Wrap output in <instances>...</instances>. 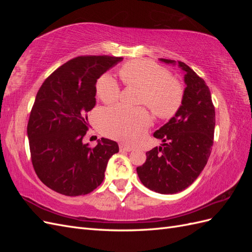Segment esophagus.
<instances>
[{
  "instance_id": "1",
  "label": "esophagus",
  "mask_w": 252,
  "mask_h": 252,
  "mask_svg": "<svg viewBox=\"0 0 252 252\" xmlns=\"http://www.w3.org/2000/svg\"><path fill=\"white\" fill-rule=\"evenodd\" d=\"M132 150V148L131 147H129V146H126V145H123V144H121L120 145V151H131Z\"/></svg>"
}]
</instances>
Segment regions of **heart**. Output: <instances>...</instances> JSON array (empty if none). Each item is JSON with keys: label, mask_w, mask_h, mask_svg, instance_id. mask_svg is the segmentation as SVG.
<instances>
[{"label": "heart", "mask_w": 252, "mask_h": 252, "mask_svg": "<svg viewBox=\"0 0 252 252\" xmlns=\"http://www.w3.org/2000/svg\"><path fill=\"white\" fill-rule=\"evenodd\" d=\"M119 73L127 86L141 89L140 103L146 104L157 117L169 118L181 106V84L169 77V72L157 63L148 60H134L122 66ZM96 94L106 104L116 102L120 95L118 82L110 74H103L96 83ZM100 122L106 135L132 144L150 125V117L142 108L128 109L123 106H114L102 113Z\"/></svg>", "instance_id": "heart-1"}]
</instances>
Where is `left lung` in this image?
I'll return each mask as SVG.
<instances>
[{
    "label": "left lung",
    "instance_id": "obj_1",
    "mask_svg": "<svg viewBox=\"0 0 252 252\" xmlns=\"http://www.w3.org/2000/svg\"><path fill=\"white\" fill-rule=\"evenodd\" d=\"M159 61L177 64L173 60ZM178 66L185 72L182 105L154 133L163 144L147 151L146 162L136 168L143 185L162 194L180 192L196 180L207 164L215 134L216 112L208 86L185 63L178 61Z\"/></svg>",
    "mask_w": 252,
    "mask_h": 252
}]
</instances>
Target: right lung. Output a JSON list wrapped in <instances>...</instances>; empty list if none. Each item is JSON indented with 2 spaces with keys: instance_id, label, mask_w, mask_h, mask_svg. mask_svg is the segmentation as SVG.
I'll list each match as a JSON object with an SVG mask.
<instances>
[{
  "instance_id": "obj_1",
  "label": "right lung",
  "mask_w": 252,
  "mask_h": 252,
  "mask_svg": "<svg viewBox=\"0 0 252 252\" xmlns=\"http://www.w3.org/2000/svg\"><path fill=\"white\" fill-rule=\"evenodd\" d=\"M123 60L119 57L74 58L44 81L27 125L34 171L45 185L68 196L90 193L102 184L118 143L102 138L84 144L87 113L95 106L96 80Z\"/></svg>"
}]
</instances>
